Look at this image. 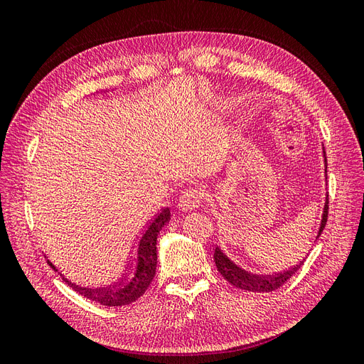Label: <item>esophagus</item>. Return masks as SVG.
I'll list each match as a JSON object with an SVG mask.
<instances>
[{
    "label": "esophagus",
    "instance_id": "34e87169",
    "mask_svg": "<svg viewBox=\"0 0 364 364\" xmlns=\"http://www.w3.org/2000/svg\"><path fill=\"white\" fill-rule=\"evenodd\" d=\"M205 197L202 188H188L185 190L179 199V208L182 211H191V209L199 208Z\"/></svg>",
    "mask_w": 364,
    "mask_h": 364
}]
</instances>
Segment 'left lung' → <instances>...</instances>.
<instances>
[{"label":"left lung","mask_w":364,"mask_h":364,"mask_svg":"<svg viewBox=\"0 0 364 364\" xmlns=\"http://www.w3.org/2000/svg\"><path fill=\"white\" fill-rule=\"evenodd\" d=\"M328 205H329V197H326V203H325V209H323L322 222H321V228H318V232H317L316 240L322 235L323 229L326 226L328 209H329ZM305 259H302L299 264H296L294 267H291L287 272L277 273V274H266V277H262V274H252V273H249V272H246L243 269H240L237 264H234L232 261H230L218 247H215V250H214L215 266H217L218 272L222 273V277L228 282L232 284L234 287H237V289L246 290V291H259V293L278 290L281 285H284L285 282H287L293 277V274L304 266Z\"/></svg>","instance_id":"8db88e82"}]
</instances>
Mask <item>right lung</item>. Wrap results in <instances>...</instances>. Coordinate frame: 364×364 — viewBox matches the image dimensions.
Segmentation results:
<instances>
[{"instance_id": "obj_1", "label": "right lung", "mask_w": 364, "mask_h": 364, "mask_svg": "<svg viewBox=\"0 0 364 364\" xmlns=\"http://www.w3.org/2000/svg\"><path fill=\"white\" fill-rule=\"evenodd\" d=\"M170 220V208H164L147 223L146 229L138 240L136 245V255L129 266L127 273L118 282L109 285L103 289H85L79 285L71 284L67 278H63L65 282H68L77 293L82 294L86 299H91L106 306H121L135 302L136 299L146 293L149 285L151 284L156 273L158 264V253H156V238L162 226ZM50 267L56 270V267L48 261Z\"/></svg>"}]
</instances>
